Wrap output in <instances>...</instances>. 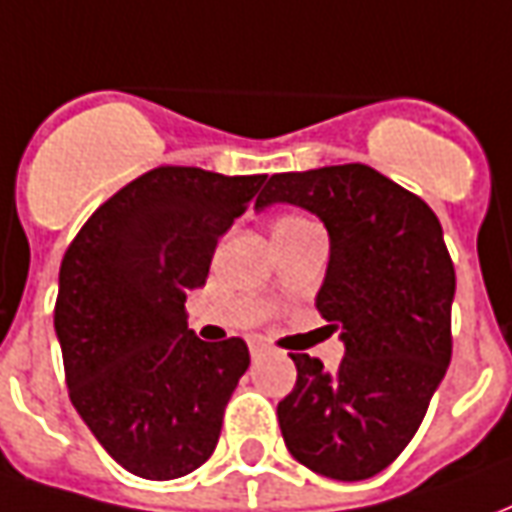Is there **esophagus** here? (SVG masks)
<instances>
[{"label":"esophagus","mask_w":512,"mask_h":512,"mask_svg":"<svg viewBox=\"0 0 512 512\" xmlns=\"http://www.w3.org/2000/svg\"><path fill=\"white\" fill-rule=\"evenodd\" d=\"M249 351H252V356L266 354V343H263V340H252V343H249Z\"/></svg>","instance_id":"obj_1"}]
</instances>
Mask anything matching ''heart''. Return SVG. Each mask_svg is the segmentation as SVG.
Returning a JSON list of instances; mask_svg holds the SVG:
<instances>
[{
    "instance_id": "1",
    "label": "heart",
    "mask_w": 512,
    "mask_h": 512,
    "mask_svg": "<svg viewBox=\"0 0 512 512\" xmlns=\"http://www.w3.org/2000/svg\"><path fill=\"white\" fill-rule=\"evenodd\" d=\"M307 224H312L310 219H301V216H285V219H279L274 230H296V227H307Z\"/></svg>"
}]
</instances>
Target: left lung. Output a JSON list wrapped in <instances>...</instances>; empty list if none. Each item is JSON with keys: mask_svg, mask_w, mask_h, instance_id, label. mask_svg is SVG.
Returning <instances> with one entry per match:
<instances>
[{"mask_svg": "<svg viewBox=\"0 0 512 512\" xmlns=\"http://www.w3.org/2000/svg\"><path fill=\"white\" fill-rule=\"evenodd\" d=\"M290 202L329 230L315 307L340 329L337 373L290 354L296 386L277 417L290 455L332 480H367L395 461L425 419L452 356L455 268L425 200L367 164L279 172L255 208Z\"/></svg>", "mask_w": 512, "mask_h": 512, "instance_id": "left-lung-1", "label": "left lung"}]
</instances>
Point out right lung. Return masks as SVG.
I'll return each instance as SVG.
<instances>
[{"label": "right lung", "instance_id": "1", "mask_svg": "<svg viewBox=\"0 0 512 512\" xmlns=\"http://www.w3.org/2000/svg\"><path fill=\"white\" fill-rule=\"evenodd\" d=\"M266 175L156 167L84 222L60 266L54 329L79 417L145 480L194 472L216 450L227 400L249 367L241 337L205 343L186 293Z\"/></svg>", "mask_w": 512, "mask_h": 512}]
</instances>
